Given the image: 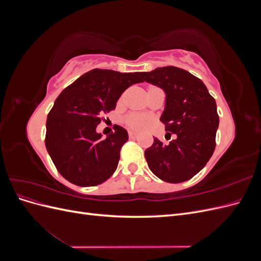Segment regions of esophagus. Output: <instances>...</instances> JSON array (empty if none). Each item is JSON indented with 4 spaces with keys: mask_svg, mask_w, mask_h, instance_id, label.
<instances>
[{
    "mask_svg": "<svg viewBox=\"0 0 261 261\" xmlns=\"http://www.w3.org/2000/svg\"><path fill=\"white\" fill-rule=\"evenodd\" d=\"M128 135H129L130 138H136V137L138 136V134H137L136 132H132V130H130V132L128 133Z\"/></svg>",
    "mask_w": 261,
    "mask_h": 261,
    "instance_id": "obj_1",
    "label": "esophagus"
}]
</instances>
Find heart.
<instances>
[{
    "label": "heart",
    "mask_w": 261,
    "mask_h": 261,
    "mask_svg": "<svg viewBox=\"0 0 261 261\" xmlns=\"http://www.w3.org/2000/svg\"><path fill=\"white\" fill-rule=\"evenodd\" d=\"M125 122L129 126V127L135 128V129H143V128L147 127V125L149 123L148 118L146 116L139 115V114L128 115L125 118Z\"/></svg>",
    "instance_id": "heart-1"
}]
</instances>
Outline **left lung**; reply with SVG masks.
Segmentation results:
<instances>
[{
    "instance_id": "left-lung-1",
    "label": "left lung",
    "mask_w": 261,
    "mask_h": 261,
    "mask_svg": "<svg viewBox=\"0 0 261 261\" xmlns=\"http://www.w3.org/2000/svg\"><path fill=\"white\" fill-rule=\"evenodd\" d=\"M139 77L164 90L165 108L160 121L167 135H176L169 144L154 138L145 151L149 169L168 183L191 179L215 151L219 126L215 98L199 78L175 66L158 67L139 73Z\"/></svg>"
}]
</instances>
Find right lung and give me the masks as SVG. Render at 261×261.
I'll return each instance as SVG.
<instances>
[{"instance_id":"add662e5","label":"right lung","mask_w":261,"mask_h":261,"mask_svg":"<svg viewBox=\"0 0 261 261\" xmlns=\"http://www.w3.org/2000/svg\"><path fill=\"white\" fill-rule=\"evenodd\" d=\"M139 73L94 68L63 90L48 114L45 147L60 174L78 186H96L115 172L127 130L114 125L102 138L96 132Z\"/></svg>"}]
</instances>
